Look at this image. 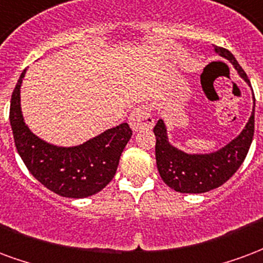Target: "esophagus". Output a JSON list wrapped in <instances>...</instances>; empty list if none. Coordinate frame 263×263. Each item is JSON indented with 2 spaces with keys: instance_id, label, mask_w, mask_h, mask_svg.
<instances>
[{
  "instance_id": "obj_1",
  "label": "esophagus",
  "mask_w": 263,
  "mask_h": 263,
  "mask_svg": "<svg viewBox=\"0 0 263 263\" xmlns=\"http://www.w3.org/2000/svg\"><path fill=\"white\" fill-rule=\"evenodd\" d=\"M129 123L133 132H139L143 129H151L154 126V119L145 106H137L130 113Z\"/></svg>"
}]
</instances>
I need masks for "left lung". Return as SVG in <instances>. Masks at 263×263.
Returning a JSON list of instances; mask_svg holds the SVG:
<instances>
[{
	"label": "left lung",
	"instance_id": "1",
	"mask_svg": "<svg viewBox=\"0 0 263 263\" xmlns=\"http://www.w3.org/2000/svg\"><path fill=\"white\" fill-rule=\"evenodd\" d=\"M214 51L227 59L237 70L239 77L251 85L248 77L231 53L223 47H214ZM255 101V98H254ZM255 106L245 129L223 148L210 154H187L168 141L166 126L160 119L154 127L155 160L162 181L181 193H204L221 186L237 172L248 154L254 139Z\"/></svg>",
	"mask_w": 263,
	"mask_h": 263
}]
</instances>
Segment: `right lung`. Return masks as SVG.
<instances>
[{
  "label": "right lung",
  "instance_id": "add662e5",
  "mask_svg": "<svg viewBox=\"0 0 263 263\" xmlns=\"http://www.w3.org/2000/svg\"><path fill=\"white\" fill-rule=\"evenodd\" d=\"M21 74L12 92L9 122L15 147L26 168L49 191L63 197L82 199L95 195L112 181L120 155L132 137L122 123L76 147H57L34 136L21 110Z\"/></svg>",
  "mask_w": 263,
  "mask_h": 263
}]
</instances>
